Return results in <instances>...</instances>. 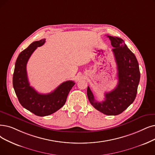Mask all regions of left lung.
<instances>
[{
  "label": "left lung",
  "instance_id": "obj_1",
  "mask_svg": "<svg viewBox=\"0 0 155 155\" xmlns=\"http://www.w3.org/2000/svg\"><path fill=\"white\" fill-rule=\"evenodd\" d=\"M117 65L118 83L111 91L105 94L102 102L95 101L89 86L87 95L90 104L106 115H118L134 101L140 81L139 64L135 54L128 48L122 39L107 35Z\"/></svg>",
  "mask_w": 155,
  "mask_h": 155
}]
</instances>
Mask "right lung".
I'll return each mask as SVG.
<instances>
[{
    "instance_id": "obj_1",
    "label": "right lung",
    "mask_w": 155,
    "mask_h": 155,
    "mask_svg": "<svg viewBox=\"0 0 155 155\" xmlns=\"http://www.w3.org/2000/svg\"><path fill=\"white\" fill-rule=\"evenodd\" d=\"M45 39L33 42L18 55L13 78V88L21 106L39 116L50 115L65 104L69 91L75 84L72 81L61 83L53 91L41 94L30 86L27 73V64L38 47L45 44Z\"/></svg>"
}]
</instances>
